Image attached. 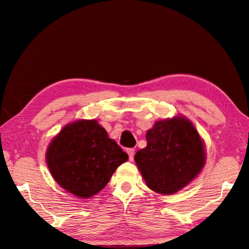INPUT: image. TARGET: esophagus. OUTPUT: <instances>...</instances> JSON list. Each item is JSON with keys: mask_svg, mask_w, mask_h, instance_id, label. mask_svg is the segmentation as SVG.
<instances>
[{"mask_svg": "<svg viewBox=\"0 0 249 249\" xmlns=\"http://www.w3.org/2000/svg\"><path fill=\"white\" fill-rule=\"evenodd\" d=\"M127 154L129 157V160H134V155H135V150L134 149H128L127 150Z\"/></svg>", "mask_w": 249, "mask_h": 249, "instance_id": "1", "label": "esophagus"}]
</instances>
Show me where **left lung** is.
<instances>
[{
	"label": "left lung",
	"instance_id": "obj_1",
	"mask_svg": "<svg viewBox=\"0 0 249 249\" xmlns=\"http://www.w3.org/2000/svg\"><path fill=\"white\" fill-rule=\"evenodd\" d=\"M147 145L136 153L135 161L146 185L172 195L193 181L204 166L202 141L186 119L156 122L146 133Z\"/></svg>",
	"mask_w": 249,
	"mask_h": 249
}]
</instances>
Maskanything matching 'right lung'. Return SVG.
<instances>
[{
  "instance_id": "obj_1",
  "label": "right lung",
  "mask_w": 249,
  "mask_h": 249,
  "mask_svg": "<svg viewBox=\"0 0 249 249\" xmlns=\"http://www.w3.org/2000/svg\"><path fill=\"white\" fill-rule=\"evenodd\" d=\"M47 163L56 183L77 197L99 193L128 155L95 120L65 126L48 147Z\"/></svg>"
}]
</instances>
